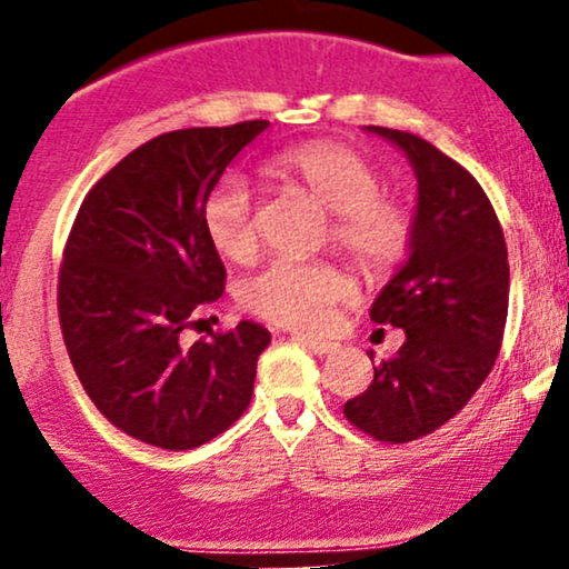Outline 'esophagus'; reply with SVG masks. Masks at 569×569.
Segmentation results:
<instances>
[{
  "label": "esophagus",
  "mask_w": 569,
  "mask_h": 569,
  "mask_svg": "<svg viewBox=\"0 0 569 569\" xmlns=\"http://www.w3.org/2000/svg\"><path fill=\"white\" fill-rule=\"evenodd\" d=\"M293 342H299L302 348L316 352V356H329V352H337V348H339L337 342H329V339H312L305 335H293Z\"/></svg>",
  "instance_id": "1"
}]
</instances>
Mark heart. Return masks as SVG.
Returning <instances> with one entry per match:
<instances>
[{
	"label": "heart",
	"instance_id": "b5f03b06",
	"mask_svg": "<svg viewBox=\"0 0 569 569\" xmlns=\"http://www.w3.org/2000/svg\"><path fill=\"white\" fill-rule=\"evenodd\" d=\"M331 211V243L358 270L382 276L411 243L407 208L382 194V176L367 158L339 143H305L272 162ZM202 230L224 259L246 262L257 251L253 194L246 179L224 176L202 200ZM352 293L350 278L329 262L276 259L243 286V305L286 329L318 331Z\"/></svg>",
	"mask_w": 569,
	"mask_h": 569
}]
</instances>
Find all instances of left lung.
<instances>
[{"mask_svg": "<svg viewBox=\"0 0 569 569\" xmlns=\"http://www.w3.org/2000/svg\"><path fill=\"white\" fill-rule=\"evenodd\" d=\"M367 130L401 149L417 176L407 262L369 310L407 339L345 403V417L371 439L407 443L452 420L492 371L508 316V248L492 202L466 168L420 136Z\"/></svg>", "mask_w": 569, "mask_h": 569, "instance_id": "1", "label": "left lung"}]
</instances>
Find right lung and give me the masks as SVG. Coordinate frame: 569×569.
I'll return each mask as SVG.
<instances>
[{
	"mask_svg": "<svg viewBox=\"0 0 569 569\" xmlns=\"http://www.w3.org/2000/svg\"><path fill=\"white\" fill-rule=\"evenodd\" d=\"M270 126L187 128L141 143L90 189L58 278L71 367L98 411L143 443L192 449L251 403L270 331L240 321L184 342L224 291V264L202 230V200Z\"/></svg>",
	"mask_w": 569,
	"mask_h": 569,
	"instance_id": "add662e5",
	"label": "right lung"
}]
</instances>
